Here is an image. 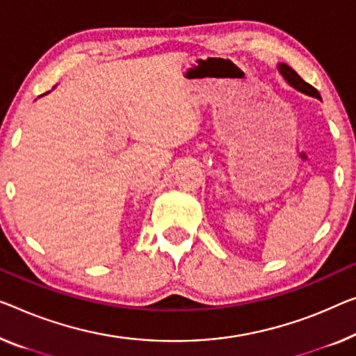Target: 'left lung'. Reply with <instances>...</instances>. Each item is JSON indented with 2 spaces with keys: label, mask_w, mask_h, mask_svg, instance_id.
I'll use <instances>...</instances> for the list:
<instances>
[{
  "label": "left lung",
  "mask_w": 356,
  "mask_h": 356,
  "mask_svg": "<svg viewBox=\"0 0 356 356\" xmlns=\"http://www.w3.org/2000/svg\"><path fill=\"white\" fill-rule=\"evenodd\" d=\"M278 72L281 73V76L284 78V81L289 84V86H293L296 91H299L302 94H307V95H312V97H316V99H321L320 92L316 91V89L312 86V84L305 83L304 79H302L299 75H297V72L294 68H291L289 65H286V63H278Z\"/></svg>",
  "instance_id": "obj_1"
}]
</instances>
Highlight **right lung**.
Here are the masks:
<instances>
[{
	"label": "right lung",
	"mask_w": 356,
	"mask_h": 356,
	"mask_svg": "<svg viewBox=\"0 0 356 356\" xmlns=\"http://www.w3.org/2000/svg\"><path fill=\"white\" fill-rule=\"evenodd\" d=\"M46 94H47V92H46Z\"/></svg>",
	"instance_id": "1"
}]
</instances>
